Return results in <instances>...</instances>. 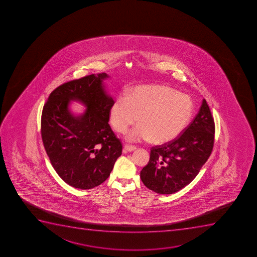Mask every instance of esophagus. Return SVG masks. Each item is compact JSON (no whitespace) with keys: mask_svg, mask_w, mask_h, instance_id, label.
Returning a JSON list of instances; mask_svg holds the SVG:
<instances>
[{"mask_svg":"<svg viewBox=\"0 0 257 257\" xmlns=\"http://www.w3.org/2000/svg\"><path fill=\"white\" fill-rule=\"evenodd\" d=\"M136 150V147H134V146H131V145H127V144H125V145L124 146V153H127V152H133V151Z\"/></svg>","mask_w":257,"mask_h":257,"instance_id":"1","label":"esophagus"}]
</instances>
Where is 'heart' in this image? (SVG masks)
Masks as SVG:
<instances>
[{
	"instance_id": "1",
	"label": "heart",
	"mask_w": 257,
	"mask_h": 257,
	"mask_svg": "<svg viewBox=\"0 0 257 257\" xmlns=\"http://www.w3.org/2000/svg\"><path fill=\"white\" fill-rule=\"evenodd\" d=\"M194 104L189 95L163 84L136 87L127 96L117 97L109 110L117 133H126L139 116L140 124L128 135L131 143H168L183 133L193 116Z\"/></svg>"
}]
</instances>
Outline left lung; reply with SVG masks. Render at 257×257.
<instances>
[{
	"instance_id": "1",
	"label": "left lung",
	"mask_w": 257,
	"mask_h": 257,
	"mask_svg": "<svg viewBox=\"0 0 257 257\" xmlns=\"http://www.w3.org/2000/svg\"><path fill=\"white\" fill-rule=\"evenodd\" d=\"M214 133L213 116L203 99L195 118L179 137L152 148L150 160L141 171L144 185L155 193L172 194L189 184L212 153Z\"/></svg>"
}]
</instances>
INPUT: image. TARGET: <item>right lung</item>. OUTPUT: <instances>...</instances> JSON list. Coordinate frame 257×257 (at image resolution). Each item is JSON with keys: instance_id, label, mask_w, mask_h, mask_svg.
I'll use <instances>...</instances> for the list:
<instances>
[{"instance_id": "1", "label": "right lung", "mask_w": 257, "mask_h": 257, "mask_svg": "<svg viewBox=\"0 0 257 257\" xmlns=\"http://www.w3.org/2000/svg\"><path fill=\"white\" fill-rule=\"evenodd\" d=\"M105 73L90 74L61 84L52 92L41 118V135L51 164L69 185L90 189L106 180L122 145L109 126L114 100L107 94ZM72 100L87 107L74 116L68 108Z\"/></svg>"}]
</instances>
